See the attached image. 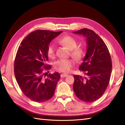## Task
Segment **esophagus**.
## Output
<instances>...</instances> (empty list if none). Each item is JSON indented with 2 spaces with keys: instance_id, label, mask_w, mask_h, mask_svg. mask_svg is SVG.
I'll use <instances>...</instances> for the list:
<instances>
[{
  "instance_id": "34e87169",
  "label": "esophagus",
  "mask_w": 125,
  "mask_h": 125,
  "mask_svg": "<svg viewBox=\"0 0 125 125\" xmlns=\"http://www.w3.org/2000/svg\"><path fill=\"white\" fill-rule=\"evenodd\" d=\"M67 76H68V75H67V74H66V73H62V74H61V77L62 78L65 77H67Z\"/></svg>"
}]
</instances>
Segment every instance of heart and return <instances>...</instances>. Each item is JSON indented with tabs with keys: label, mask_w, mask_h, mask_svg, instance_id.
<instances>
[{
	"label": "heart",
	"mask_w": 125,
	"mask_h": 125,
	"mask_svg": "<svg viewBox=\"0 0 125 125\" xmlns=\"http://www.w3.org/2000/svg\"><path fill=\"white\" fill-rule=\"evenodd\" d=\"M58 43L67 48L71 50L70 55L74 59L80 60L83 55V50L81 48L77 47V42L76 40L70 36H64L58 40ZM55 45L51 42L47 47V52L48 57L50 58L54 57L55 55ZM74 65L73 60L70 59H60L54 63V68L62 73H68Z\"/></svg>",
	"instance_id": "obj_1"
}]
</instances>
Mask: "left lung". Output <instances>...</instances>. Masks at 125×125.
<instances>
[{"mask_svg": "<svg viewBox=\"0 0 125 125\" xmlns=\"http://www.w3.org/2000/svg\"><path fill=\"white\" fill-rule=\"evenodd\" d=\"M73 33L86 38L87 49L79 70L85 77L73 75V89L76 95L85 102L99 99L109 84L112 73V61L108 49L103 40L94 31L83 28Z\"/></svg>", "mask_w": 125, "mask_h": 125, "instance_id": "left-lung-1", "label": "left lung"}]
</instances>
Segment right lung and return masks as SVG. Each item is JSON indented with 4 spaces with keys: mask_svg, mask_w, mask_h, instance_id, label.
<instances>
[{
    "mask_svg": "<svg viewBox=\"0 0 125 125\" xmlns=\"http://www.w3.org/2000/svg\"><path fill=\"white\" fill-rule=\"evenodd\" d=\"M62 31L36 30L23 40L19 47L14 61V75L23 94L35 102L42 103L54 95L61 75L57 72L49 73L47 78L44 70H49L47 47L52 40Z\"/></svg>",
    "mask_w": 125,
    "mask_h": 125,
    "instance_id": "1",
    "label": "right lung"
}]
</instances>
